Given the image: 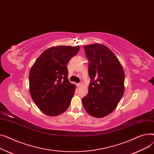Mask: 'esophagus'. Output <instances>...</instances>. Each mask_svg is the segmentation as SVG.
<instances>
[{
    "label": "esophagus",
    "instance_id": "1",
    "mask_svg": "<svg viewBox=\"0 0 154 154\" xmlns=\"http://www.w3.org/2000/svg\"><path fill=\"white\" fill-rule=\"evenodd\" d=\"M83 81H80V82L78 84V87H81V86L83 85Z\"/></svg>",
    "mask_w": 154,
    "mask_h": 154
}]
</instances>
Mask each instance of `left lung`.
Instances as JSON below:
<instances>
[{
  "label": "left lung",
  "instance_id": "obj_1",
  "mask_svg": "<svg viewBox=\"0 0 154 154\" xmlns=\"http://www.w3.org/2000/svg\"><path fill=\"white\" fill-rule=\"evenodd\" d=\"M91 79L88 93L82 99L86 111L101 118L111 113L124 93L125 75L113 52L100 44L84 46Z\"/></svg>",
  "mask_w": 154,
  "mask_h": 154
}]
</instances>
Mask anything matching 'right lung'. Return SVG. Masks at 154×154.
<instances>
[{
	"instance_id": "1",
	"label": "right lung",
	"mask_w": 154,
	"mask_h": 154,
	"mask_svg": "<svg viewBox=\"0 0 154 154\" xmlns=\"http://www.w3.org/2000/svg\"><path fill=\"white\" fill-rule=\"evenodd\" d=\"M79 48V46L50 48L41 54L31 68L30 95L44 114L55 116L68 108L76 86L68 79L67 63Z\"/></svg>"
}]
</instances>
